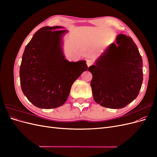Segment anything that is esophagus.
Instances as JSON below:
<instances>
[{"mask_svg":"<svg viewBox=\"0 0 157 157\" xmlns=\"http://www.w3.org/2000/svg\"><path fill=\"white\" fill-rule=\"evenodd\" d=\"M86 63H87V65L88 66V67H90V65H93L94 63V60L92 59H88L86 60Z\"/></svg>","mask_w":157,"mask_h":157,"instance_id":"obj_1","label":"esophagus"}]
</instances>
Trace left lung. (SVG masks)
<instances>
[{"instance_id": "1", "label": "left lung", "mask_w": 157, "mask_h": 157, "mask_svg": "<svg viewBox=\"0 0 157 157\" xmlns=\"http://www.w3.org/2000/svg\"><path fill=\"white\" fill-rule=\"evenodd\" d=\"M143 62L135 42L119 35L88 71L95 101L100 105L121 109L138 96L143 82Z\"/></svg>"}]
</instances>
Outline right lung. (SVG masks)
I'll return each mask as SVG.
<instances>
[{
  "label": "right lung",
  "mask_w": 157,
  "mask_h": 157,
  "mask_svg": "<svg viewBox=\"0 0 157 157\" xmlns=\"http://www.w3.org/2000/svg\"><path fill=\"white\" fill-rule=\"evenodd\" d=\"M60 26L43 27L26 46L20 69V84L25 96L35 106L54 109L67 101L71 88L83 71L85 61L70 62L61 50Z\"/></svg>",
  "instance_id": "add662e5"
}]
</instances>
